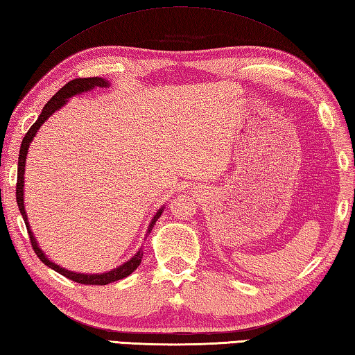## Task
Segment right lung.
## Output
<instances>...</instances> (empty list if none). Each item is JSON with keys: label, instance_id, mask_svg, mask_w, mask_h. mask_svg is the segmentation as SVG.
Returning a JSON list of instances; mask_svg holds the SVG:
<instances>
[{"label": "right lung", "instance_id": "1", "mask_svg": "<svg viewBox=\"0 0 355 355\" xmlns=\"http://www.w3.org/2000/svg\"><path fill=\"white\" fill-rule=\"evenodd\" d=\"M110 85L108 80L102 79V77H85V79H74L68 82L65 87H62L59 92H57L53 98H51L46 105L43 107V110L38 116V119L32 124V127L28 130V133L24 135L23 138V143L20 147V155H18V173H17V203H18V208H20V212L23 216V220L26 228H28V233H29V239H31V245L32 248H34L35 254L38 256V259H40L44 266H48L49 268L55 270L57 273H60L65 276V278L74 281V282H79V284H85V286H105V284H110V282L114 281H119L122 278H127L128 275H132L135 270L139 267L141 259H143V251H139L137 254H135L132 259H128L127 262L122 263V266L113 268L112 272H107V273H98V275H85V273H76V272H69V270L63 268L60 266H57L53 261H49L46 254L43 253V251L38 248V243L34 237V233L31 231L29 227V222H28V216H26V211H24V202H23V188H24V167H26V157H28V149H29V144L31 141L34 139V137L38 132V128H40L44 121H46L51 114H54L59 108H62L63 105L67 104L69 98H73L76 94H82L85 92H89V89L93 88H105ZM163 209L161 208L157 211V214L153 216V218L150 220L149 228H147V234H150V231L153 228V225L158 220V217L163 214ZM146 234V236H147Z\"/></svg>", "mask_w": 355, "mask_h": 355}]
</instances>
